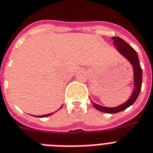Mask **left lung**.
<instances>
[{
    "instance_id": "left-lung-1",
    "label": "left lung",
    "mask_w": 153,
    "mask_h": 153,
    "mask_svg": "<svg viewBox=\"0 0 153 153\" xmlns=\"http://www.w3.org/2000/svg\"><path fill=\"white\" fill-rule=\"evenodd\" d=\"M112 39L114 40V44L115 45L119 51V52L123 54L124 57L130 61L131 64L133 65L134 74V89L132 93L130 99L124 102V104L120 105L117 107H114V108H109V107H104V106H99L94 102H92V105L96 110L102 111L104 113H108V114H116V113L120 112L122 110H125L128 107L132 105L138 98V95L140 93L141 88H142V70L140 66L139 60H138V56L137 54V52L134 49L131 47L130 45L122 39L120 37H112Z\"/></svg>"
}]
</instances>
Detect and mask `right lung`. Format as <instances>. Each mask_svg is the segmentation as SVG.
<instances>
[{"label":"right lung","instance_id":"add662e5","mask_svg":"<svg viewBox=\"0 0 153 153\" xmlns=\"http://www.w3.org/2000/svg\"><path fill=\"white\" fill-rule=\"evenodd\" d=\"M53 114V113H52ZM45 114V115H42V116H39V117H47V116H49V115H51V114ZM37 117V116H36Z\"/></svg>","mask_w":153,"mask_h":153}]
</instances>
